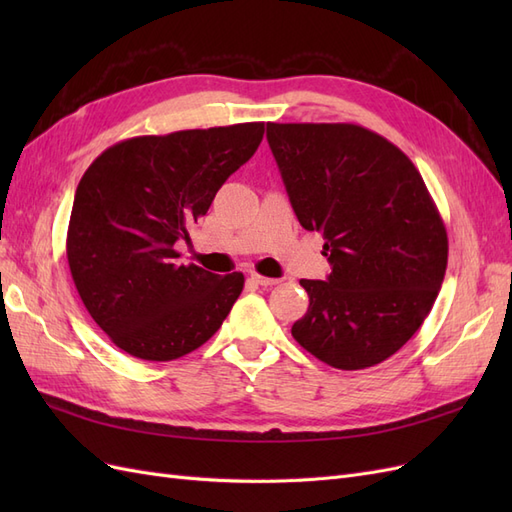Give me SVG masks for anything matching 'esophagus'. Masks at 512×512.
I'll return each instance as SVG.
<instances>
[{"mask_svg": "<svg viewBox=\"0 0 512 512\" xmlns=\"http://www.w3.org/2000/svg\"><path fill=\"white\" fill-rule=\"evenodd\" d=\"M250 280H252L254 284L262 286V288H271V286H275V284H280V280H277V277H267V275H260V273H256V271L250 273Z\"/></svg>", "mask_w": 512, "mask_h": 512, "instance_id": "34e87169", "label": "esophagus"}]
</instances>
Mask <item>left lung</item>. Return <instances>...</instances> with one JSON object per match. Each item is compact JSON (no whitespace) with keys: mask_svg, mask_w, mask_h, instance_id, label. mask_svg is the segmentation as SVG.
Listing matches in <instances>:
<instances>
[{"mask_svg":"<svg viewBox=\"0 0 512 512\" xmlns=\"http://www.w3.org/2000/svg\"><path fill=\"white\" fill-rule=\"evenodd\" d=\"M269 147L305 230L324 237L327 282L301 280L292 337L337 369H367L421 329L440 292L448 237L404 151L356 123H267Z\"/></svg>","mask_w":512,"mask_h":512,"instance_id":"obj_1","label":"left lung"}]
</instances>
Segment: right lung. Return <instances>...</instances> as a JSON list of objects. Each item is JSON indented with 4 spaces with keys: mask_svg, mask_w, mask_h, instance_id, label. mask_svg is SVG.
Segmentation results:
<instances>
[{
    "mask_svg": "<svg viewBox=\"0 0 512 512\" xmlns=\"http://www.w3.org/2000/svg\"><path fill=\"white\" fill-rule=\"evenodd\" d=\"M265 123L134 136L102 151L74 194L66 254L89 316L143 361H173L222 327L245 277L177 262L175 243L254 156Z\"/></svg>",
    "mask_w": 512,
    "mask_h": 512,
    "instance_id": "1",
    "label": "right lung"
}]
</instances>
